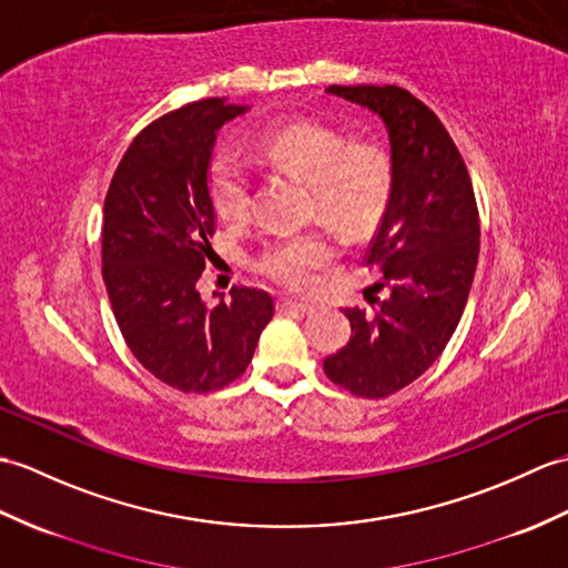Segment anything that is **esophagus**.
<instances>
[{
	"label": "esophagus",
	"mask_w": 568,
	"mask_h": 568,
	"mask_svg": "<svg viewBox=\"0 0 568 568\" xmlns=\"http://www.w3.org/2000/svg\"><path fill=\"white\" fill-rule=\"evenodd\" d=\"M275 307H278V312H297V314H307V312H312V307H310V305H302V302L287 300V297H281L278 302H275Z\"/></svg>",
	"instance_id": "34e87169"
}]
</instances>
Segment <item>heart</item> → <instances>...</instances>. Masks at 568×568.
<instances>
[{
	"label": "heart",
	"mask_w": 568,
	"mask_h": 568,
	"mask_svg": "<svg viewBox=\"0 0 568 568\" xmlns=\"http://www.w3.org/2000/svg\"><path fill=\"white\" fill-rule=\"evenodd\" d=\"M254 154L263 164L305 181L312 193V215L334 224L346 236L371 234L387 215L392 201V162L373 142H353L344 130L322 121H293L261 133ZM207 191L224 222H246L252 215V171L232 148H222L207 169ZM336 246L324 232H307L271 242L256 268L285 290H310L334 261Z\"/></svg>",
	"instance_id": "1"
}]
</instances>
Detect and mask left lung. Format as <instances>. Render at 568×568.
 Returning a JSON list of instances; mask_svg holds the SVG:
<instances>
[{"label":"left lung","mask_w":568,"mask_h":568,"mask_svg":"<svg viewBox=\"0 0 568 568\" xmlns=\"http://www.w3.org/2000/svg\"><path fill=\"white\" fill-rule=\"evenodd\" d=\"M328 94L377 113L389 133L392 201L365 263L379 271L377 310H346L351 341L324 373L355 397L412 385L445 351L465 312L479 258V210L463 154L440 118L406 89L338 87Z\"/></svg>","instance_id":"1"}]
</instances>
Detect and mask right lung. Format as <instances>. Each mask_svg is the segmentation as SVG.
<instances>
[{
    "mask_svg": "<svg viewBox=\"0 0 568 568\" xmlns=\"http://www.w3.org/2000/svg\"><path fill=\"white\" fill-rule=\"evenodd\" d=\"M246 105L203 99L156 118L130 142L103 203V283L128 348L186 394L227 387L254 358L273 300L232 287L207 307L197 278L215 252L207 191L217 130Z\"/></svg>",
    "mask_w": 568,
    "mask_h": 568,
    "instance_id": "obj_1",
    "label": "right lung"
}]
</instances>
